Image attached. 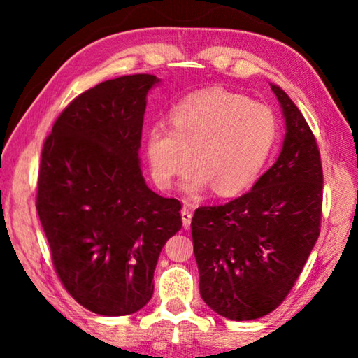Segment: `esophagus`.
<instances>
[{
	"label": "esophagus",
	"mask_w": 358,
	"mask_h": 358,
	"mask_svg": "<svg viewBox=\"0 0 358 358\" xmlns=\"http://www.w3.org/2000/svg\"><path fill=\"white\" fill-rule=\"evenodd\" d=\"M180 217H182V224L184 228L187 229L190 228V222H192V212H190V208L185 205V207H182V210H180Z\"/></svg>",
	"instance_id": "34e87169"
}]
</instances>
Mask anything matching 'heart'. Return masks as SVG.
<instances>
[{
    "mask_svg": "<svg viewBox=\"0 0 358 358\" xmlns=\"http://www.w3.org/2000/svg\"><path fill=\"white\" fill-rule=\"evenodd\" d=\"M169 120L171 129L153 125L145 138L151 178L161 189H169L192 161L182 180L185 192L213 185L218 195H236L262 174L278 138L271 107L222 87L185 97Z\"/></svg>",
    "mask_w": 358,
    "mask_h": 358,
    "instance_id": "1",
    "label": "heart"
}]
</instances>
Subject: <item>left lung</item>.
<instances>
[{
  "label": "left lung",
  "instance_id": "left-lung-1",
  "mask_svg": "<svg viewBox=\"0 0 358 358\" xmlns=\"http://www.w3.org/2000/svg\"><path fill=\"white\" fill-rule=\"evenodd\" d=\"M271 90L285 119L277 161L249 192L199 207L190 223L200 296L233 321L275 310L320 236L322 168L315 135L287 92L277 85Z\"/></svg>",
  "mask_w": 358,
  "mask_h": 358
}]
</instances>
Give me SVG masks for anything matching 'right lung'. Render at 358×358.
I'll list each match as a JSON object with an SVG mask.
<instances>
[{"mask_svg": "<svg viewBox=\"0 0 358 358\" xmlns=\"http://www.w3.org/2000/svg\"><path fill=\"white\" fill-rule=\"evenodd\" d=\"M159 80L129 75L91 87L62 112L42 150L37 213L60 280L102 316L141 310L180 202L145 182L140 141L146 94Z\"/></svg>", "mask_w": 358, "mask_h": 358, "instance_id": "right-lung-1", "label": "right lung"}]
</instances>
